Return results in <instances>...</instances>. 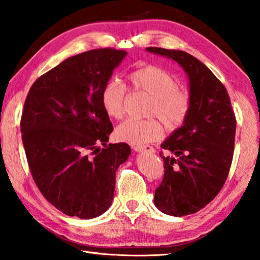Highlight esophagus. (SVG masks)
Wrapping results in <instances>:
<instances>
[{"label":"esophagus","mask_w":260,"mask_h":260,"mask_svg":"<svg viewBox=\"0 0 260 260\" xmlns=\"http://www.w3.org/2000/svg\"><path fill=\"white\" fill-rule=\"evenodd\" d=\"M134 150L135 151H138V152H143V151H147V152H155V149L150 147V145H134Z\"/></svg>","instance_id":"34e87169"}]
</instances>
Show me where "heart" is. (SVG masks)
Here are the masks:
<instances>
[{"instance_id":"b5f03b06","label":"heart","mask_w":260,"mask_h":260,"mask_svg":"<svg viewBox=\"0 0 260 260\" xmlns=\"http://www.w3.org/2000/svg\"><path fill=\"white\" fill-rule=\"evenodd\" d=\"M131 83L137 90L151 98L147 115L157 117L168 129L182 125L191 108L190 94L176 87L172 74L161 67L147 65L130 74ZM102 105L106 115L120 119L125 112V87L119 81L111 80L102 91ZM163 127L155 118L144 120L126 119L116 129V137L130 144L141 145L161 140Z\"/></svg>"}]
</instances>
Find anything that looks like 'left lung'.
I'll use <instances>...</instances> for the list:
<instances>
[{
	"instance_id": "8db88e82",
	"label": "left lung",
	"mask_w": 260,
	"mask_h": 260,
	"mask_svg": "<svg viewBox=\"0 0 260 260\" xmlns=\"http://www.w3.org/2000/svg\"><path fill=\"white\" fill-rule=\"evenodd\" d=\"M176 61L189 80L191 108L182 125L161 144L168 155L154 204L165 214L183 216L204 208L225 183L233 158L236 116L226 88L189 53L148 47Z\"/></svg>"
}]
</instances>
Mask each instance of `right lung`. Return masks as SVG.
<instances>
[{
	"label": "right lung",
	"mask_w": 260,
	"mask_h": 260,
	"mask_svg": "<svg viewBox=\"0 0 260 260\" xmlns=\"http://www.w3.org/2000/svg\"><path fill=\"white\" fill-rule=\"evenodd\" d=\"M126 54L102 48L73 55L28 92L21 117L28 165L41 194L66 215L93 219L108 211L117 169L131 154L126 143L106 144L113 126L101 99Z\"/></svg>",
	"instance_id": "1"
}]
</instances>
